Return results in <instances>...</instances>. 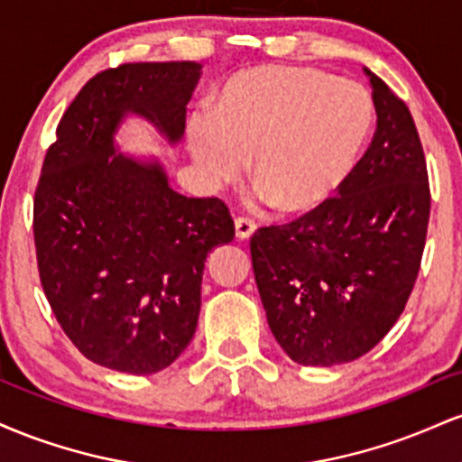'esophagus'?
Here are the masks:
<instances>
[{
	"instance_id": "esophagus-1",
	"label": "esophagus",
	"mask_w": 462,
	"mask_h": 462,
	"mask_svg": "<svg viewBox=\"0 0 462 462\" xmlns=\"http://www.w3.org/2000/svg\"><path fill=\"white\" fill-rule=\"evenodd\" d=\"M235 227H236V238H241V241H245L256 232V224H254L252 219H247V217H238L235 219Z\"/></svg>"
}]
</instances>
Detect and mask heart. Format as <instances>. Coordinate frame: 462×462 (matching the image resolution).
<instances>
[{
	"label": "heart",
	"mask_w": 462,
	"mask_h": 462,
	"mask_svg": "<svg viewBox=\"0 0 462 462\" xmlns=\"http://www.w3.org/2000/svg\"><path fill=\"white\" fill-rule=\"evenodd\" d=\"M374 106L356 82L315 69L258 67L227 79L215 108L187 121V147L208 189L252 156L256 199L309 210L341 187L367 141Z\"/></svg>",
	"instance_id": "b5f03b06"
}]
</instances>
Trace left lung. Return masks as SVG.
<instances>
[{
	"instance_id": "8db88e82",
	"label": "left lung",
	"mask_w": 462,
	"mask_h": 462,
	"mask_svg": "<svg viewBox=\"0 0 462 462\" xmlns=\"http://www.w3.org/2000/svg\"><path fill=\"white\" fill-rule=\"evenodd\" d=\"M378 128L337 198L249 241L269 328L291 360L349 363L404 310L426 245L430 189L411 110L363 67Z\"/></svg>"
}]
</instances>
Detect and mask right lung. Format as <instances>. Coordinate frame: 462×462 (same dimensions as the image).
Instances as JSON below:
<instances>
[{
  "mask_svg": "<svg viewBox=\"0 0 462 462\" xmlns=\"http://www.w3.org/2000/svg\"><path fill=\"white\" fill-rule=\"evenodd\" d=\"M199 62H130L88 79L62 115L34 198L41 284L58 323L93 363L150 375L198 328L208 254L235 238L217 198H187L156 158L128 156V116L169 147L184 136Z\"/></svg>",
  "mask_w": 462,
  "mask_h": 462,
  "instance_id": "1",
  "label": "right lung"
}]
</instances>
